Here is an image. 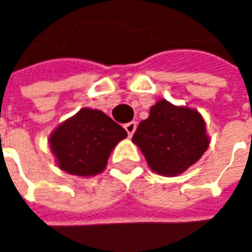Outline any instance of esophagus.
<instances>
[{
	"label": "esophagus",
	"instance_id": "1",
	"mask_svg": "<svg viewBox=\"0 0 252 252\" xmlns=\"http://www.w3.org/2000/svg\"><path fill=\"white\" fill-rule=\"evenodd\" d=\"M136 122H129V123H126L125 125V129H126V132H127V134L129 136H132L133 133H134V130H136Z\"/></svg>",
	"mask_w": 252,
	"mask_h": 252
}]
</instances>
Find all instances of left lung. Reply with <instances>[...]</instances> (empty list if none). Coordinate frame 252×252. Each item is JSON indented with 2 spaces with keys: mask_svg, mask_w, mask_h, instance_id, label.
Masks as SVG:
<instances>
[{
  "mask_svg": "<svg viewBox=\"0 0 252 252\" xmlns=\"http://www.w3.org/2000/svg\"><path fill=\"white\" fill-rule=\"evenodd\" d=\"M132 142L149 167L160 176H179L197 163L208 149L210 137L203 116L191 107L160 99L149 118L139 123Z\"/></svg>",
  "mask_w": 252,
  "mask_h": 252,
  "instance_id": "8db88e82",
  "label": "left lung"
}]
</instances>
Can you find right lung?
<instances>
[{"label": "right lung", "instance_id": "1", "mask_svg": "<svg viewBox=\"0 0 252 252\" xmlns=\"http://www.w3.org/2000/svg\"><path fill=\"white\" fill-rule=\"evenodd\" d=\"M126 130L97 109L82 107L49 136L58 167L73 176L92 177L106 169L107 158Z\"/></svg>", "mask_w": 252, "mask_h": 252}]
</instances>
